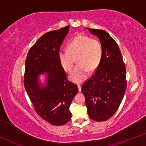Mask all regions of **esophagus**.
Here are the masks:
<instances>
[{"instance_id":"obj_1","label":"esophagus","mask_w":146,"mask_h":146,"mask_svg":"<svg viewBox=\"0 0 146 146\" xmlns=\"http://www.w3.org/2000/svg\"><path fill=\"white\" fill-rule=\"evenodd\" d=\"M78 91H79V92H80V91H81V88H82V87H81V85L78 84Z\"/></svg>"}]
</instances>
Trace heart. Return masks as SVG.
Wrapping results in <instances>:
<instances>
[{"mask_svg":"<svg viewBox=\"0 0 146 146\" xmlns=\"http://www.w3.org/2000/svg\"><path fill=\"white\" fill-rule=\"evenodd\" d=\"M102 55V46L99 40L84 35H78L68 43V50L59 51L58 59L67 73L72 70L76 59L78 64L70 75V79L74 82L80 83L87 78L89 71L93 72L97 70Z\"/></svg>","mask_w":146,"mask_h":146,"instance_id":"heart-1","label":"heart"}]
</instances>
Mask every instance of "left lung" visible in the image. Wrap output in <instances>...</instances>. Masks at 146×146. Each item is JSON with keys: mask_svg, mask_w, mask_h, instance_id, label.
<instances>
[{"mask_svg": "<svg viewBox=\"0 0 146 146\" xmlns=\"http://www.w3.org/2000/svg\"><path fill=\"white\" fill-rule=\"evenodd\" d=\"M87 29L99 38L103 55L95 73L82 86V92L89 117L105 121L115 114L123 99L127 86L125 66L118 44L107 32Z\"/></svg>", "mask_w": 146, "mask_h": 146, "instance_id": "1", "label": "left lung"}]
</instances>
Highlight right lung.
<instances>
[{
	"label": "right lung",
	"instance_id": "add662e5",
	"mask_svg": "<svg viewBox=\"0 0 146 146\" xmlns=\"http://www.w3.org/2000/svg\"><path fill=\"white\" fill-rule=\"evenodd\" d=\"M70 26L44 34L29 49L25 62L24 84L36 113L54 125L68 122L71 118L70 106L78 87L66 77L58 59L60 47ZM46 74L42 85L38 75Z\"/></svg>",
	"mask_w": 146,
	"mask_h": 146
}]
</instances>
